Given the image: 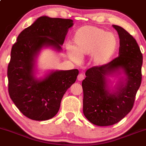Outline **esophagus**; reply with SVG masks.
<instances>
[{
    "label": "esophagus",
    "instance_id": "1",
    "mask_svg": "<svg viewBox=\"0 0 146 146\" xmlns=\"http://www.w3.org/2000/svg\"><path fill=\"white\" fill-rule=\"evenodd\" d=\"M77 79L78 81H83V80L84 79V76L82 74V73H80V74H78V76Z\"/></svg>",
    "mask_w": 146,
    "mask_h": 146
}]
</instances>
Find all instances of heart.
<instances>
[{"label":"heart","mask_w":146,"mask_h":146,"mask_svg":"<svg viewBox=\"0 0 146 146\" xmlns=\"http://www.w3.org/2000/svg\"><path fill=\"white\" fill-rule=\"evenodd\" d=\"M74 47H69V56L73 60L91 55L95 66L105 65L116 52L117 38L114 34L93 26H84L75 32L73 38Z\"/></svg>","instance_id":"obj_1"}]
</instances>
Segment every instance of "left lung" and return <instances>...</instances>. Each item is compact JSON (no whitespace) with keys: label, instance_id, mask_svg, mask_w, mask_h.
I'll return each instance as SVG.
<instances>
[{"label":"left lung","instance_id":"left-lung-1","mask_svg":"<svg viewBox=\"0 0 146 146\" xmlns=\"http://www.w3.org/2000/svg\"><path fill=\"white\" fill-rule=\"evenodd\" d=\"M112 27L119 37V56L102 66L87 70L82 82L84 116L98 126L117 123L131 111L142 80L143 54L137 42L122 27ZM120 70L125 78L111 91L107 77L120 74Z\"/></svg>","mask_w":146,"mask_h":146}]
</instances>
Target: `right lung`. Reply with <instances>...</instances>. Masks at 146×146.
Wrapping results in <instances>:
<instances>
[{"label": "right lung", "mask_w": 146, "mask_h": 146, "mask_svg": "<svg viewBox=\"0 0 146 146\" xmlns=\"http://www.w3.org/2000/svg\"><path fill=\"white\" fill-rule=\"evenodd\" d=\"M73 21L41 16L24 29L12 47L8 66L9 93L19 111L33 120H47L59 111L62 98L74 84L78 69L50 72L44 78L35 76V59L43 47L62 50Z\"/></svg>", "instance_id": "right-lung-1"}]
</instances>
